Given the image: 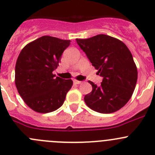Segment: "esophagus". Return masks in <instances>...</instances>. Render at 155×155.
Instances as JSON below:
<instances>
[{
	"label": "esophagus",
	"mask_w": 155,
	"mask_h": 155,
	"mask_svg": "<svg viewBox=\"0 0 155 155\" xmlns=\"http://www.w3.org/2000/svg\"><path fill=\"white\" fill-rule=\"evenodd\" d=\"M73 82L74 84H80L82 83V82L80 81H77V80H74Z\"/></svg>",
	"instance_id": "1"
}]
</instances>
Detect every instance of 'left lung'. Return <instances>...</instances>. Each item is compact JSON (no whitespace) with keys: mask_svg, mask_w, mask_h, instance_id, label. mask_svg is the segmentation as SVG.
Wrapping results in <instances>:
<instances>
[{"mask_svg":"<svg viewBox=\"0 0 155 155\" xmlns=\"http://www.w3.org/2000/svg\"><path fill=\"white\" fill-rule=\"evenodd\" d=\"M76 41L103 78L99 86L88 81L92 91L84 97L87 106L101 113L120 110L130 100L138 78L132 53L122 41L107 35Z\"/></svg>","mask_w":155,"mask_h":155,"instance_id":"left-lung-1","label":"left lung"}]
</instances>
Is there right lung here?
Returning <instances> with one entry per match:
<instances>
[{"label": "right lung", "mask_w": 155, "mask_h": 155, "mask_svg": "<svg viewBox=\"0 0 155 155\" xmlns=\"http://www.w3.org/2000/svg\"><path fill=\"white\" fill-rule=\"evenodd\" d=\"M70 43V40L44 36L27 44L20 51L15 67L16 87L32 110L50 113L64 104L73 81L55 78L52 72Z\"/></svg>", "instance_id": "right-lung-1"}]
</instances>
